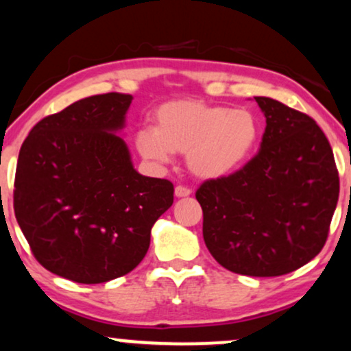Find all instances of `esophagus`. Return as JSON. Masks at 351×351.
<instances>
[{"instance_id":"obj_1","label":"esophagus","mask_w":351,"mask_h":351,"mask_svg":"<svg viewBox=\"0 0 351 351\" xmlns=\"http://www.w3.org/2000/svg\"><path fill=\"white\" fill-rule=\"evenodd\" d=\"M191 194V189L184 188V186H176L175 188V196L176 197H188Z\"/></svg>"}]
</instances>
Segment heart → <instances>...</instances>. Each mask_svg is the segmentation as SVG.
I'll list each match as a JSON object with an SVG mask.
<instances>
[{
	"label": "heart",
	"mask_w": 351,
	"mask_h": 351,
	"mask_svg": "<svg viewBox=\"0 0 351 351\" xmlns=\"http://www.w3.org/2000/svg\"><path fill=\"white\" fill-rule=\"evenodd\" d=\"M154 129L135 135L143 158L168 163L171 152L186 154L189 171L219 180L243 163L258 138V122L248 109L213 106L196 99L163 103L154 112Z\"/></svg>",
	"instance_id": "obj_1"
}]
</instances>
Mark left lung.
Wrapping results in <instances>:
<instances>
[{
	"label": "left lung",
	"instance_id": "obj_1",
	"mask_svg": "<svg viewBox=\"0 0 351 351\" xmlns=\"http://www.w3.org/2000/svg\"><path fill=\"white\" fill-rule=\"evenodd\" d=\"M267 119L260 152L242 170L196 191L202 237L229 271L281 276L319 255L339 201V171L307 114L256 96Z\"/></svg>",
	"mask_w": 351,
	"mask_h": 351
}]
</instances>
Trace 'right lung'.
I'll return each instance as SVG.
<instances>
[{
	"label": "right lung",
	"instance_id": "add662e5",
	"mask_svg": "<svg viewBox=\"0 0 351 351\" xmlns=\"http://www.w3.org/2000/svg\"><path fill=\"white\" fill-rule=\"evenodd\" d=\"M132 96H90L34 125L21 147L14 214L37 261L83 285L128 274L173 204L168 180L134 168L119 137Z\"/></svg>",
	"mask_w": 351,
	"mask_h": 351
}]
</instances>
